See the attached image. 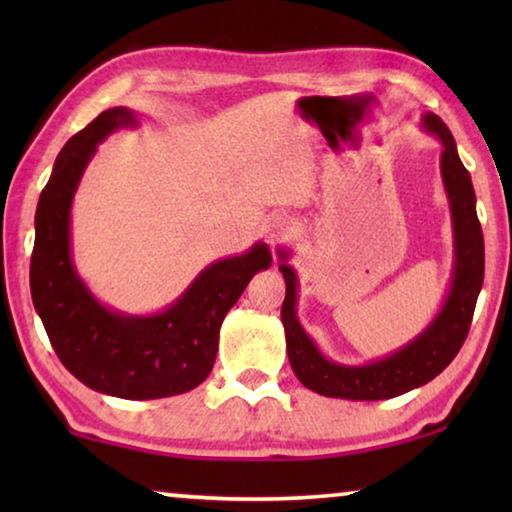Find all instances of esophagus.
Masks as SVG:
<instances>
[{"instance_id":"esophagus-1","label":"esophagus","mask_w":512,"mask_h":512,"mask_svg":"<svg viewBox=\"0 0 512 512\" xmlns=\"http://www.w3.org/2000/svg\"><path fill=\"white\" fill-rule=\"evenodd\" d=\"M293 230H296V221H293L287 214H273L271 219H266V223H264V235L268 241H271V244L291 237Z\"/></svg>"}]
</instances>
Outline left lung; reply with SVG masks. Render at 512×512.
I'll return each instance as SVG.
<instances>
[{"label":"left lung","mask_w":512,"mask_h":512,"mask_svg":"<svg viewBox=\"0 0 512 512\" xmlns=\"http://www.w3.org/2000/svg\"><path fill=\"white\" fill-rule=\"evenodd\" d=\"M424 128L443 142L440 173L452 207L454 223V277L447 300L433 323L406 343L391 357L366 363V366H343L325 359L309 339L296 316L298 277L287 264V253H280V271L287 282V296L282 302V325L287 334V354L296 377L309 391L343 400H388L413 388L427 384L440 375L461 350L470 332L476 298L483 287V232L476 216V196L472 178L458 158L456 142L445 121L438 115L422 117Z\"/></svg>","instance_id":"left-lung-1"}]
</instances>
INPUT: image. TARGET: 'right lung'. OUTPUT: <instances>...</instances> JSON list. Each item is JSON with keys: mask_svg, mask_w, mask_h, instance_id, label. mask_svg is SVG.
<instances>
[{"mask_svg": "<svg viewBox=\"0 0 512 512\" xmlns=\"http://www.w3.org/2000/svg\"><path fill=\"white\" fill-rule=\"evenodd\" d=\"M135 126V112L103 110L58 153L38 201L29 277L51 348L76 379L124 400H158L192 391L210 375L223 318L253 275L271 266V253L255 244L246 255L219 259L160 314L126 316L103 307L74 268L69 210L97 144Z\"/></svg>", "mask_w": 512, "mask_h": 512, "instance_id": "right-lung-1", "label": "right lung"}]
</instances>
